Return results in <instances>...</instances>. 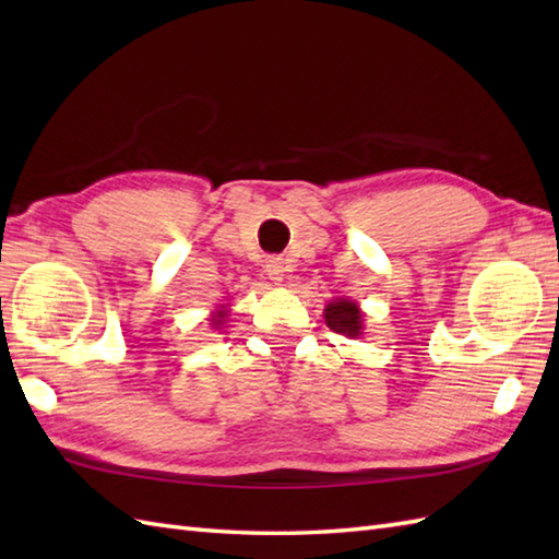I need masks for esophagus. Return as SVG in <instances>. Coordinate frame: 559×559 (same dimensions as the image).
Returning <instances> with one entry per match:
<instances>
[{"label":"esophagus","instance_id":"1","mask_svg":"<svg viewBox=\"0 0 559 559\" xmlns=\"http://www.w3.org/2000/svg\"><path fill=\"white\" fill-rule=\"evenodd\" d=\"M264 271H266V276H269L273 283H281L283 276H286L288 266H286V261H283L281 257H269L266 264H264Z\"/></svg>","mask_w":559,"mask_h":559}]
</instances>
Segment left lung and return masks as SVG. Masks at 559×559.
Listing matches in <instances>:
<instances>
[{
	"label": "left lung",
	"mask_w": 559,
	"mask_h": 559,
	"mask_svg": "<svg viewBox=\"0 0 559 559\" xmlns=\"http://www.w3.org/2000/svg\"><path fill=\"white\" fill-rule=\"evenodd\" d=\"M326 326L336 334H343L348 338H358L362 334V312L358 302L346 300V298H336L326 305L324 310Z\"/></svg>",
	"instance_id": "8db88e82"
}]
</instances>
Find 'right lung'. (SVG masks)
Masks as SVG:
<instances>
[{"label": "right lung", "instance_id": "right-lung-1", "mask_svg": "<svg viewBox=\"0 0 559 559\" xmlns=\"http://www.w3.org/2000/svg\"><path fill=\"white\" fill-rule=\"evenodd\" d=\"M223 317H225V310H223V307H221V310H218L216 314H213V317H211V322H213V326H216V329H218V326L223 324Z\"/></svg>", "mask_w": 559, "mask_h": 559}]
</instances>
